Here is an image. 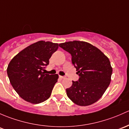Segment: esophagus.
Returning <instances> with one entry per match:
<instances>
[{
    "label": "esophagus",
    "mask_w": 129,
    "mask_h": 129,
    "mask_svg": "<svg viewBox=\"0 0 129 129\" xmlns=\"http://www.w3.org/2000/svg\"><path fill=\"white\" fill-rule=\"evenodd\" d=\"M59 77H60L61 79H64V78H66V77H63V76H59Z\"/></svg>",
    "instance_id": "1"
}]
</instances>
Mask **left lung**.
Here are the masks:
<instances>
[{
  "instance_id": "8db88e82",
  "label": "left lung",
  "mask_w": 129,
  "mask_h": 129,
  "mask_svg": "<svg viewBox=\"0 0 129 129\" xmlns=\"http://www.w3.org/2000/svg\"><path fill=\"white\" fill-rule=\"evenodd\" d=\"M72 55V62L80 76L78 81L66 89L67 96L81 106L98 101L109 86L112 68L106 55L98 48L85 41H74L59 44Z\"/></svg>"
}]
</instances>
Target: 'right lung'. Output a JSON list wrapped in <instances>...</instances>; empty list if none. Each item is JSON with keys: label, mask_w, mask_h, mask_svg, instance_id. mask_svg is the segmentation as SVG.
I'll list each match as a JSON object with an SVG mask.
<instances>
[{"label": "right lung", "mask_w": 129, "mask_h": 129, "mask_svg": "<svg viewBox=\"0 0 129 129\" xmlns=\"http://www.w3.org/2000/svg\"><path fill=\"white\" fill-rule=\"evenodd\" d=\"M58 47L57 43L40 41L20 51L9 63L7 72L11 85L27 102L41 103L51 96L59 75L43 70Z\"/></svg>", "instance_id": "obj_1"}]
</instances>
